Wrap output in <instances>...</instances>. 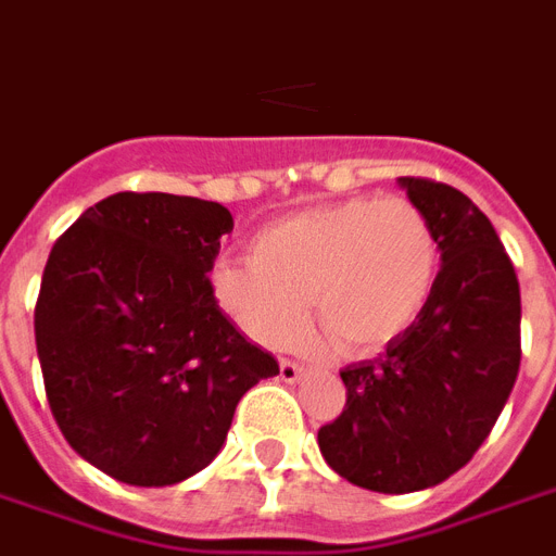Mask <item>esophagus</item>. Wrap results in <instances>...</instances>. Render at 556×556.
Here are the masks:
<instances>
[{"label": "esophagus", "instance_id": "obj_1", "mask_svg": "<svg viewBox=\"0 0 556 556\" xmlns=\"http://www.w3.org/2000/svg\"><path fill=\"white\" fill-rule=\"evenodd\" d=\"M302 374H305L302 371V365L291 363V359H282V363H279V377L286 382H300Z\"/></svg>", "mask_w": 556, "mask_h": 556}]
</instances>
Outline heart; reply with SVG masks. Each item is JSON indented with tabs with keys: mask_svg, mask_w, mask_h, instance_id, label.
<instances>
[{
	"mask_svg": "<svg viewBox=\"0 0 556 556\" xmlns=\"http://www.w3.org/2000/svg\"><path fill=\"white\" fill-rule=\"evenodd\" d=\"M437 237L408 200L328 202L282 216L254 233L248 263L211 268L216 305L260 345H288L318 317L302 345L363 356L400 340L434 291Z\"/></svg>",
	"mask_w": 556,
	"mask_h": 556,
	"instance_id": "obj_1",
	"label": "heart"
}]
</instances>
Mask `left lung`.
Listing matches in <instances>:
<instances>
[{
    "instance_id": "obj_1",
    "label": "left lung",
    "mask_w": 556,
    "mask_h": 556,
    "mask_svg": "<svg viewBox=\"0 0 556 556\" xmlns=\"http://www.w3.org/2000/svg\"><path fill=\"white\" fill-rule=\"evenodd\" d=\"M396 182L431 223L440 274L386 354L342 368L349 400L317 437L333 471L380 494L431 489L466 466L520 371V282L489 216L451 185Z\"/></svg>"
}]
</instances>
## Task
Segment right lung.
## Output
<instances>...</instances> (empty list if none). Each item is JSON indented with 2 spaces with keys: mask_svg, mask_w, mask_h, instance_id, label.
Instances as JSON below:
<instances>
[{
  "mask_svg": "<svg viewBox=\"0 0 556 556\" xmlns=\"http://www.w3.org/2000/svg\"><path fill=\"white\" fill-rule=\"evenodd\" d=\"M219 202L114 193L53 245L36 302V354L56 426L128 485L188 480L225 445L248 388L279 365L216 305L207 270Z\"/></svg>",
  "mask_w": 556,
  "mask_h": 556,
  "instance_id": "1",
  "label": "right lung"
}]
</instances>
